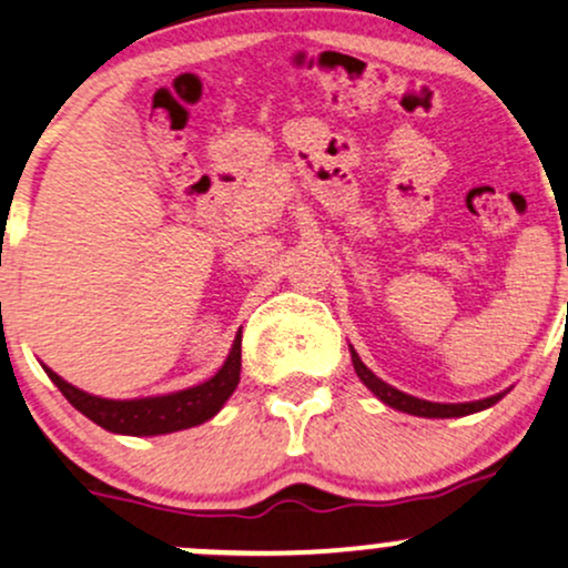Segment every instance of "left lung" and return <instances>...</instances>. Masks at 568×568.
Returning a JSON list of instances; mask_svg holds the SVG:
<instances>
[{
	"label": "left lung",
	"mask_w": 568,
	"mask_h": 568,
	"mask_svg": "<svg viewBox=\"0 0 568 568\" xmlns=\"http://www.w3.org/2000/svg\"><path fill=\"white\" fill-rule=\"evenodd\" d=\"M349 355H352V366H355V374L361 376V382L366 384V387L374 393L384 406L395 408V410H403V414H410V416H425V419H454V416H467V414H478V410H486L491 408L494 403H499L501 397L507 395L505 393H497L491 397H484V400H470V403H433V400H422V397H414V395H406L400 393V389H395L393 384L382 382L379 376L371 371L366 363L361 361V355H357L355 347H349Z\"/></svg>",
	"instance_id": "8db88e82"
}]
</instances>
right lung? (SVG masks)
<instances>
[{"label": "right lung", "mask_w": 568, "mask_h": 568, "mask_svg": "<svg viewBox=\"0 0 568 568\" xmlns=\"http://www.w3.org/2000/svg\"><path fill=\"white\" fill-rule=\"evenodd\" d=\"M240 342H243V338L237 334L234 336L224 366H221L207 382L179 389V393L133 397V400H112V397L90 395L84 393V389L74 387V384H69L67 379H61L53 368H42L71 406L88 416L90 422H95L98 427L109 429V433L114 435L149 438V435H168L179 433V429L197 427L202 422L213 419V416L224 408V403L230 400L240 384V366H243Z\"/></svg>", "instance_id": "obj_1"}]
</instances>
